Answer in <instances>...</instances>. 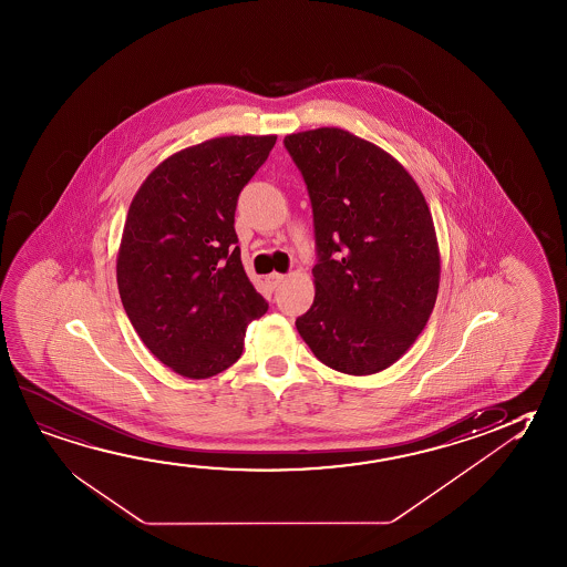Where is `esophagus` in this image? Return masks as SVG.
Masks as SVG:
<instances>
[{"mask_svg": "<svg viewBox=\"0 0 567 567\" xmlns=\"http://www.w3.org/2000/svg\"><path fill=\"white\" fill-rule=\"evenodd\" d=\"M285 280H287V275H280V272H272V275L267 277V282H269V287L272 288V290H277Z\"/></svg>", "mask_w": 567, "mask_h": 567, "instance_id": "esophagus-1", "label": "esophagus"}]
</instances>
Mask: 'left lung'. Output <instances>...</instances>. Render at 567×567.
<instances>
[{
  "mask_svg": "<svg viewBox=\"0 0 567 567\" xmlns=\"http://www.w3.org/2000/svg\"><path fill=\"white\" fill-rule=\"evenodd\" d=\"M285 147L315 212V302L297 318L323 365L373 375L409 351L436 305L440 247L409 171L340 127L290 133Z\"/></svg>",
  "mask_w": 567,
  "mask_h": 567,
  "instance_id": "8db88e82",
  "label": "left lung"
}]
</instances>
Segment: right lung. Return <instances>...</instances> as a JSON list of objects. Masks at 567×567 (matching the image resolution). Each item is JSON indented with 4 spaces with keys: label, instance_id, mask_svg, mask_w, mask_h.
<instances>
[{
    "label": "right lung",
    "instance_id": "right-lung-1",
    "mask_svg": "<svg viewBox=\"0 0 567 567\" xmlns=\"http://www.w3.org/2000/svg\"><path fill=\"white\" fill-rule=\"evenodd\" d=\"M277 135H226L183 148L131 200L117 251L123 308L148 351L178 375L209 379L241 358L267 312L237 247V196Z\"/></svg>",
    "mask_w": 567,
    "mask_h": 567
}]
</instances>
